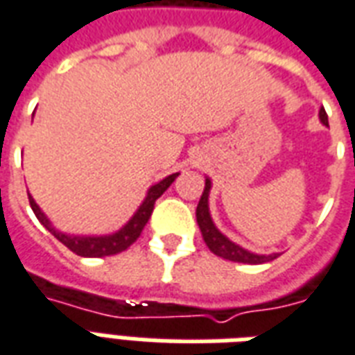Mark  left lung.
Returning a JSON list of instances; mask_svg holds the SVG:
<instances>
[{"mask_svg":"<svg viewBox=\"0 0 355 355\" xmlns=\"http://www.w3.org/2000/svg\"><path fill=\"white\" fill-rule=\"evenodd\" d=\"M320 119L323 125H329L327 114H325V108L320 110ZM209 190H211V180L205 178V190L201 193V200L198 203V209H196V218H198V224H200L201 236L207 243L209 251L215 253L216 257H223L226 261L232 262H243V264H262V262H270L277 259V254H254L245 251L243 247L236 245L234 241L223 236L220 232L216 230V226L211 220V215H209Z\"/></svg>","mask_w":355,"mask_h":355,"instance_id":"left-lung-1","label":"left lung"}]
</instances>
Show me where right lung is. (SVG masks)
Returning a JSON list of instances; mask_svg holds the SVG:
<instances>
[{"label":"right lung","instance_id":"obj_1","mask_svg":"<svg viewBox=\"0 0 355 355\" xmlns=\"http://www.w3.org/2000/svg\"><path fill=\"white\" fill-rule=\"evenodd\" d=\"M177 177L178 173H175V175H169L167 178H163L162 182H157V184L152 186L150 192H148L146 200L140 205L139 211L135 213V216H132L131 220L125 224L121 230L116 232V234H112V236H101V238H78V236H66L62 232H57L51 226L49 218L43 215L42 209L37 207V203L32 200V196H28V200H30V207L34 211V215L37 216V220H40V223H42L43 226L60 241V243H64L72 253L80 254V257H89V259H94V257H110V254H117L121 253V251H125V249H129V247L139 239V236L142 234V230H144V226H146L148 218L152 216L155 200L173 184V180Z\"/></svg>","mask_w":355,"mask_h":355}]
</instances>
